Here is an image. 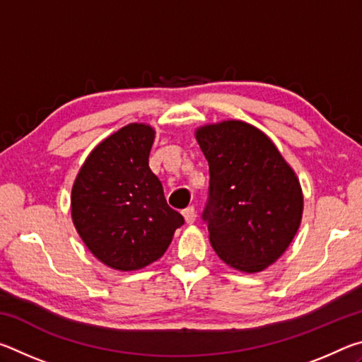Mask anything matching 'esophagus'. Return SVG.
I'll return each mask as SVG.
<instances>
[{
	"label": "esophagus",
	"instance_id": "esophagus-1",
	"mask_svg": "<svg viewBox=\"0 0 362 362\" xmlns=\"http://www.w3.org/2000/svg\"><path fill=\"white\" fill-rule=\"evenodd\" d=\"M183 217H185V222L187 223H193L196 220V211L194 207H187L185 211H183Z\"/></svg>",
	"mask_w": 362,
	"mask_h": 362
}]
</instances>
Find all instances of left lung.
I'll use <instances>...</instances> for the list:
<instances>
[{
    "label": "left lung",
    "instance_id": "left-lung-1",
    "mask_svg": "<svg viewBox=\"0 0 362 362\" xmlns=\"http://www.w3.org/2000/svg\"><path fill=\"white\" fill-rule=\"evenodd\" d=\"M196 140L209 164L201 218L212 247L226 265L262 272L287 249L302 220L296 173L265 134L243 121L201 127Z\"/></svg>",
    "mask_w": 362,
    "mask_h": 362
}]
</instances>
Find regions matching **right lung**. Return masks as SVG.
I'll use <instances>...</instances> for the list:
<instances>
[{
    "label": "right lung",
    "mask_w": 362,
    "mask_h": 362,
    "mask_svg": "<svg viewBox=\"0 0 362 362\" xmlns=\"http://www.w3.org/2000/svg\"><path fill=\"white\" fill-rule=\"evenodd\" d=\"M153 139L150 126H124L95 146L71 189V217L81 240L121 272L158 260L185 223L148 168Z\"/></svg>",
    "instance_id": "1"
}]
</instances>
